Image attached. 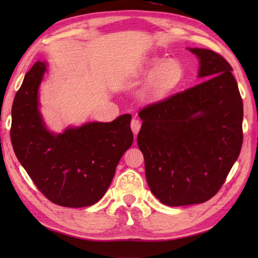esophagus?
Returning <instances> with one entry per match:
<instances>
[{
    "mask_svg": "<svg viewBox=\"0 0 258 258\" xmlns=\"http://www.w3.org/2000/svg\"><path fill=\"white\" fill-rule=\"evenodd\" d=\"M141 125H142V123H141L140 119H138V118L132 119V122H131V128H132L134 134H138L140 132Z\"/></svg>",
    "mask_w": 258,
    "mask_h": 258,
    "instance_id": "obj_1",
    "label": "esophagus"
}]
</instances>
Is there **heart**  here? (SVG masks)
Masks as SVG:
<instances>
[{"mask_svg":"<svg viewBox=\"0 0 258 258\" xmlns=\"http://www.w3.org/2000/svg\"><path fill=\"white\" fill-rule=\"evenodd\" d=\"M141 73L151 76L145 93L151 98L166 96L180 85L184 79L183 67L175 59L152 57L147 59Z\"/></svg>","mask_w":258,"mask_h":258,"instance_id":"b5f03b06","label":"heart"}]
</instances>
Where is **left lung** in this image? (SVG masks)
<instances>
[{"mask_svg": "<svg viewBox=\"0 0 258 258\" xmlns=\"http://www.w3.org/2000/svg\"><path fill=\"white\" fill-rule=\"evenodd\" d=\"M206 81L152 103L138 145L152 193L168 206L204 203L215 195L243 144V101L232 67L220 54L189 48Z\"/></svg>", "mask_w": 258, "mask_h": 258, "instance_id": "obj_1", "label": "left lung"}]
</instances>
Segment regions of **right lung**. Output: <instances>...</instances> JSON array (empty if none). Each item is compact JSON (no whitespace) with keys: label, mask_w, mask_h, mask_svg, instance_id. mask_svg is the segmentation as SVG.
Segmentation results:
<instances>
[{"label":"right lung","mask_w":258,"mask_h":258,"mask_svg":"<svg viewBox=\"0 0 258 258\" xmlns=\"http://www.w3.org/2000/svg\"><path fill=\"white\" fill-rule=\"evenodd\" d=\"M46 63L24 76L12 106L11 141L18 160L38 190L54 204L85 207L105 194L115 169L133 143L130 114L111 123L92 122L48 132L38 111V86Z\"/></svg>","instance_id":"right-lung-1"}]
</instances>
